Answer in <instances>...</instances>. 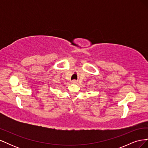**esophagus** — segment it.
Instances as JSON below:
<instances>
[{
  "label": "esophagus",
  "mask_w": 148,
  "mask_h": 148,
  "mask_svg": "<svg viewBox=\"0 0 148 148\" xmlns=\"http://www.w3.org/2000/svg\"><path fill=\"white\" fill-rule=\"evenodd\" d=\"M71 83H73V84H77V83H78V82L76 81V80H73V81L71 82Z\"/></svg>",
  "instance_id": "obj_1"
}]
</instances>
